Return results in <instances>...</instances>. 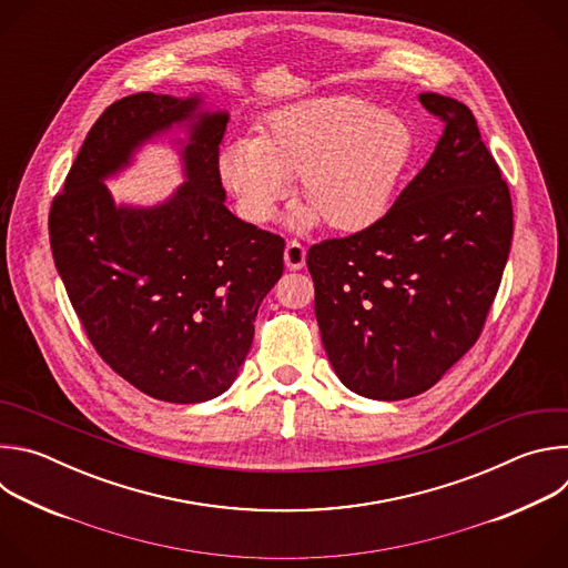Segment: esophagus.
<instances>
[{
    "label": "esophagus",
    "mask_w": 568,
    "mask_h": 568,
    "mask_svg": "<svg viewBox=\"0 0 568 568\" xmlns=\"http://www.w3.org/2000/svg\"><path fill=\"white\" fill-rule=\"evenodd\" d=\"M283 258H285V267L287 270H301L305 265V247L301 245V242L296 240H290L285 245V252H283Z\"/></svg>",
    "instance_id": "1"
}]
</instances>
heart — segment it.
<instances>
[{"label": "heart", "mask_w": 568, "mask_h": 568, "mask_svg": "<svg viewBox=\"0 0 568 568\" xmlns=\"http://www.w3.org/2000/svg\"><path fill=\"white\" fill-rule=\"evenodd\" d=\"M412 123L353 94L316 97L270 112L256 139L220 154L224 189L252 222L274 217L298 178L294 220L359 233L377 224L416 156Z\"/></svg>", "instance_id": "heart-1"}]
</instances>
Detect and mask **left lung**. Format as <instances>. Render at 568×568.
<instances>
[{
    "label": "left lung",
    "instance_id": "left-lung-1",
    "mask_svg": "<svg viewBox=\"0 0 568 568\" xmlns=\"http://www.w3.org/2000/svg\"><path fill=\"white\" fill-rule=\"evenodd\" d=\"M445 132L427 166L366 231L307 252L323 348L355 393L432 388L478 339L513 242V200L467 105L420 94Z\"/></svg>",
    "mask_w": 568,
    "mask_h": 568
}]
</instances>
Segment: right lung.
<instances>
[{
    "mask_svg": "<svg viewBox=\"0 0 568 568\" xmlns=\"http://www.w3.org/2000/svg\"><path fill=\"white\" fill-rule=\"evenodd\" d=\"M200 103L152 92L112 103L49 211L53 263L88 339L134 388L175 404L206 402L233 384L285 250L281 235L224 206L217 161L229 114L200 112ZM184 120L190 182L159 207H116L102 180L143 140Z\"/></svg>",
    "mask_w": 568,
    "mask_h": 568,
    "instance_id": "obj_1",
    "label": "right lung"
}]
</instances>
